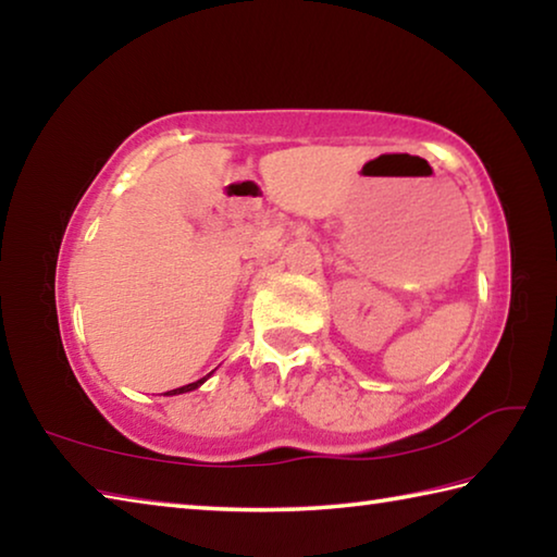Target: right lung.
Instances as JSON below:
<instances>
[{
    "label": "right lung",
    "instance_id": "obj_1",
    "mask_svg": "<svg viewBox=\"0 0 557 557\" xmlns=\"http://www.w3.org/2000/svg\"><path fill=\"white\" fill-rule=\"evenodd\" d=\"M211 375H213V371H211L209 375H203V379H199V381H196V383H188V385H182V388L166 391L164 395H178V393H188V391H196V388H199V385H201V383H206V381H209V379H211Z\"/></svg>",
    "mask_w": 557,
    "mask_h": 557
}]
</instances>
